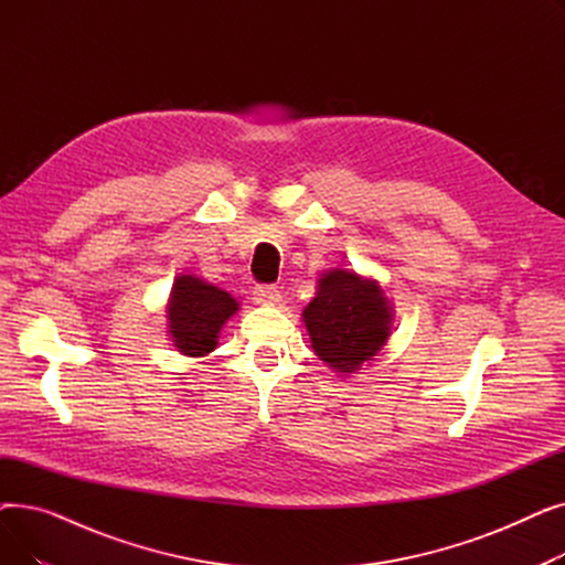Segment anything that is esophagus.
Returning <instances> with one entry per match:
<instances>
[{
    "instance_id": "obj_1",
    "label": "esophagus",
    "mask_w": 565,
    "mask_h": 565,
    "mask_svg": "<svg viewBox=\"0 0 565 565\" xmlns=\"http://www.w3.org/2000/svg\"><path fill=\"white\" fill-rule=\"evenodd\" d=\"M254 302L260 307H275L281 302V295L275 286H256L254 288Z\"/></svg>"
}]
</instances>
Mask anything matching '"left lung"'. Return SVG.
I'll return each mask as SVG.
<instances>
[{
  "mask_svg": "<svg viewBox=\"0 0 565 565\" xmlns=\"http://www.w3.org/2000/svg\"><path fill=\"white\" fill-rule=\"evenodd\" d=\"M302 322L318 360L339 375H352L387 345L394 307L377 279L334 267L318 277L316 298L305 307Z\"/></svg>",
  "mask_w": 565,
  "mask_h": 565,
  "instance_id": "1",
  "label": "left lung"
}]
</instances>
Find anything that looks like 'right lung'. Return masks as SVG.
<instances>
[{
    "label": "right lung",
    "instance_id": "1",
    "mask_svg": "<svg viewBox=\"0 0 565 565\" xmlns=\"http://www.w3.org/2000/svg\"><path fill=\"white\" fill-rule=\"evenodd\" d=\"M237 309L241 305L231 292L194 275H178L167 302L173 348L185 358H205L217 348L222 328Z\"/></svg>",
    "mask_w": 565,
    "mask_h": 565
}]
</instances>
